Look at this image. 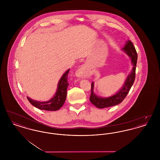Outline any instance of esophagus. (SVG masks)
<instances>
[{"label": "esophagus", "instance_id": "1", "mask_svg": "<svg viewBox=\"0 0 160 160\" xmlns=\"http://www.w3.org/2000/svg\"><path fill=\"white\" fill-rule=\"evenodd\" d=\"M86 68L84 67H82L78 69L76 72V75L77 77H83L85 74Z\"/></svg>", "mask_w": 160, "mask_h": 160}]
</instances>
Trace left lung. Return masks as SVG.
<instances>
[{
	"label": "left lung",
	"instance_id": "8db88e82",
	"mask_svg": "<svg viewBox=\"0 0 160 160\" xmlns=\"http://www.w3.org/2000/svg\"><path fill=\"white\" fill-rule=\"evenodd\" d=\"M122 50L130 58L132 65H133L132 69L130 72L129 75L127 77L126 80L125 81L121 89L113 95H112L109 97L101 98L97 96L93 92L94 83H92L91 94L89 99L92 104H93L97 108H104L114 106L120 104L125 99V98L128 93L131 86L134 83L136 77V68L137 61V54L136 48L132 42L128 40L126 42V44L123 48H122Z\"/></svg>",
	"mask_w": 160,
	"mask_h": 160
}]
</instances>
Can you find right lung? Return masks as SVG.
I'll use <instances>...</instances> for the list:
<instances>
[{"mask_svg": "<svg viewBox=\"0 0 160 160\" xmlns=\"http://www.w3.org/2000/svg\"><path fill=\"white\" fill-rule=\"evenodd\" d=\"M69 69H68L62 76L58 84V88L53 98L47 101H38L27 97L31 104L39 109L47 111H56L63 106L67 94V88L69 83L68 82Z\"/></svg>", "mask_w": 160, "mask_h": 160, "instance_id": "1", "label": "right lung"}]
</instances>
